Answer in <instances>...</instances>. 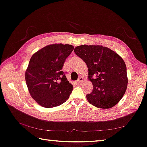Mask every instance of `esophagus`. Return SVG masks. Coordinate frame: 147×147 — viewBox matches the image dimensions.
I'll list each match as a JSON object with an SVG mask.
<instances>
[{"instance_id":"34e87169","label":"esophagus","mask_w":147,"mask_h":147,"mask_svg":"<svg viewBox=\"0 0 147 147\" xmlns=\"http://www.w3.org/2000/svg\"><path fill=\"white\" fill-rule=\"evenodd\" d=\"M83 80H84L83 78H82V77H80L79 78H78V83H79V84L82 83V82H83Z\"/></svg>"}]
</instances>
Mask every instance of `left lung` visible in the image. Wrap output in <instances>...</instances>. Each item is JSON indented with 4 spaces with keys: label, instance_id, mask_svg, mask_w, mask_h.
Wrapping results in <instances>:
<instances>
[{
    "label": "left lung",
    "instance_id": "8db88e82",
    "mask_svg": "<svg viewBox=\"0 0 147 147\" xmlns=\"http://www.w3.org/2000/svg\"><path fill=\"white\" fill-rule=\"evenodd\" d=\"M74 52L86 63L93 90L86 95L90 104L103 109L115 106L127 88L126 66L124 60L109 48L83 45Z\"/></svg>",
    "mask_w": 147,
    "mask_h": 147
}]
</instances>
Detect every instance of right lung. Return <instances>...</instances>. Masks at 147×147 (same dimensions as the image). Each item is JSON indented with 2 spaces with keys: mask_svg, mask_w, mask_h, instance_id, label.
<instances>
[{
  "mask_svg": "<svg viewBox=\"0 0 147 147\" xmlns=\"http://www.w3.org/2000/svg\"><path fill=\"white\" fill-rule=\"evenodd\" d=\"M74 46L53 44L33 54L25 72V80L31 97L39 105L53 108L63 104L69 97L73 86L62 68Z\"/></svg>",
  "mask_w": 147,
  "mask_h": 147,
  "instance_id": "add662e5",
  "label": "right lung"
}]
</instances>
